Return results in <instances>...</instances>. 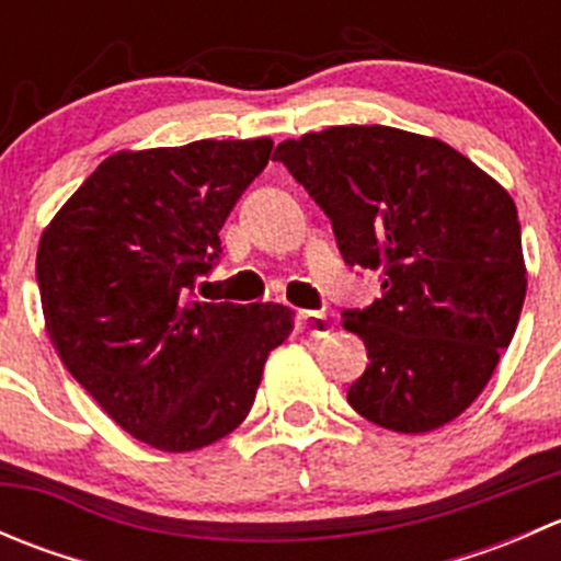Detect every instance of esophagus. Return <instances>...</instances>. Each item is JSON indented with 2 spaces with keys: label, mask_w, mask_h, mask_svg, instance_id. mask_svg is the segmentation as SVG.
<instances>
[{
  "label": "esophagus",
  "mask_w": 561,
  "mask_h": 561,
  "mask_svg": "<svg viewBox=\"0 0 561 561\" xmlns=\"http://www.w3.org/2000/svg\"><path fill=\"white\" fill-rule=\"evenodd\" d=\"M298 320H301L304 331H307L309 336L322 339V336H328V331H331V322H328L325 312H301Z\"/></svg>",
  "instance_id": "obj_1"
}]
</instances>
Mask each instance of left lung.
Returning a JSON list of instances; mask_svg holds the SVG:
<instances>
[{
    "instance_id": "1",
    "label": "left lung",
    "mask_w": 561,
    "mask_h": 561,
    "mask_svg": "<svg viewBox=\"0 0 561 561\" xmlns=\"http://www.w3.org/2000/svg\"><path fill=\"white\" fill-rule=\"evenodd\" d=\"M274 160L331 219L344 263L382 276V298L344 312L369 353L350 407L399 434L454 421L489 386L524 307L513 197L443 140L382 124L307 133Z\"/></svg>"
}]
</instances>
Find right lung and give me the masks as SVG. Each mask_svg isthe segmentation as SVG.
<instances>
[{
  "instance_id": "1",
  "label": "right lung",
  "mask_w": 561,
  "mask_h": 561,
  "mask_svg": "<svg viewBox=\"0 0 561 561\" xmlns=\"http://www.w3.org/2000/svg\"><path fill=\"white\" fill-rule=\"evenodd\" d=\"M271 138L116 151L39 236L37 285L61 364L140 443L186 454L252 410L293 331L282 304L186 301Z\"/></svg>"
}]
</instances>
